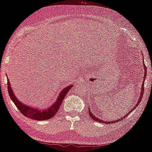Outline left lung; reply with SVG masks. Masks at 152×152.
<instances>
[{
	"label": "left lung",
	"instance_id": "8db88e82",
	"mask_svg": "<svg viewBox=\"0 0 152 152\" xmlns=\"http://www.w3.org/2000/svg\"><path fill=\"white\" fill-rule=\"evenodd\" d=\"M143 65H144L143 67H144V69H145V75H144V78H143V82H142V83L141 95H140V97H139V100H138V102L137 103V104L135 105L134 107L133 108H132V110L129 111V113H128V114L126 115L125 116L122 117L121 119H117V120H115V121H102V120H101L100 119H99V118H98V117H95L94 115L92 114L91 111V110H89V116H90L91 117V118L93 119V120H94V121H96L100 122V123H104V124H114V123H116V122H119V121H121V120H122L124 118H125V117H126L127 116H128V115H130V113L131 112H132V111H133V110H134V109H135V108H137V106H138V105H139V104L140 102H141V99H142V95H143V92H144V83H145V77H146V76H147V67H146V66H145V63H143Z\"/></svg>",
	"mask_w": 152,
	"mask_h": 152
}]
</instances>
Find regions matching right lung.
I'll return each mask as SVG.
<instances>
[{
    "instance_id": "add662e5",
    "label": "right lung",
    "mask_w": 152,
    "mask_h": 152,
    "mask_svg": "<svg viewBox=\"0 0 152 152\" xmlns=\"http://www.w3.org/2000/svg\"><path fill=\"white\" fill-rule=\"evenodd\" d=\"M7 88H8V92L10 94V96L11 99H12L13 103L15 105L17 106L18 110L21 112L22 114L23 115L28 117V118L37 120V121H42V120H48L49 119H51L52 117H54V115L59 109V107L61 105L63 102V100L64 98L66 96L67 92L69 91V89L72 87V85L67 86L65 88H64L61 91L60 94L58 95V99L55 102H54L50 107H49L48 109L41 110L37 109L36 108H33L31 106H28L26 104H24L23 103L20 102L19 99L16 98L14 94H13L12 89L11 87V84L10 83V80H7Z\"/></svg>"
}]
</instances>
